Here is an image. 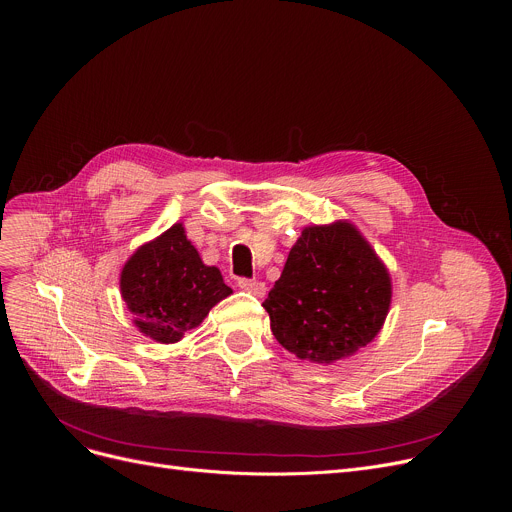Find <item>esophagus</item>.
<instances>
[{
    "instance_id": "1",
    "label": "esophagus",
    "mask_w": 512,
    "mask_h": 512,
    "mask_svg": "<svg viewBox=\"0 0 512 512\" xmlns=\"http://www.w3.org/2000/svg\"><path fill=\"white\" fill-rule=\"evenodd\" d=\"M237 285L245 291H249V294H253L255 298H263L265 296V283L259 281V279H249V277H239Z\"/></svg>"
}]
</instances>
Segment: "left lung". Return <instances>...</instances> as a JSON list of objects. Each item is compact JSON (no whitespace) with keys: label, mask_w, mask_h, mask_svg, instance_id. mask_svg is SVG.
I'll use <instances>...</instances> for the list:
<instances>
[{"label":"left lung","mask_w":512,"mask_h":512,"mask_svg":"<svg viewBox=\"0 0 512 512\" xmlns=\"http://www.w3.org/2000/svg\"><path fill=\"white\" fill-rule=\"evenodd\" d=\"M391 304V279L348 223L306 227L263 308L277 342L302 360L328 364L367 346Z\"/></svg>","instance_id":"left-lung-1"}]
</instances>
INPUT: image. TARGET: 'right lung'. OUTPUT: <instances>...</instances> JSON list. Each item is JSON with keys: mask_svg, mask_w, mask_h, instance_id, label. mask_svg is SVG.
I'll use <instances>...</instances> for the list:
<instances>
[{"mask_svg": "<svg viewBox=\"0 0 512 512\" xmlns=\"http://www.w3.org/2000/svg\"><path fill=\"white\" fill-rule=\"evenodd\" d=\"M231 294L221 271L202 263L182 225L139 247L121 271V296L135 326L162 344L178 342Z\"/></svg>", "mask_w": 512, "mask_h": 512, "instance_id": "right-lung-1", "label": "right lung"}]
</instances>
